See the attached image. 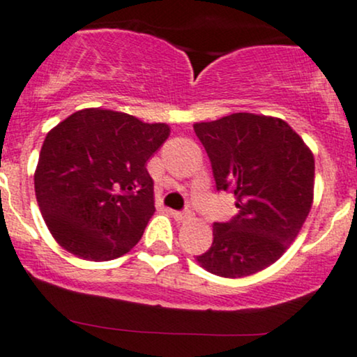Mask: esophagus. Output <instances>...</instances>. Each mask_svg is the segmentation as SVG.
Segmentation results:
<instances>
[{"mask_svg": "<svg viewBox=\"0 0 357 357\" xmlns=\"http://www.w3.org/2000/svg\"><path fill=\"white\" fill-rule=\"evenodd\" d=\"M173 218L176 221H179V223H184V221H188L191 218V215L186 211H173Z\"/></svg>", "mask_w": 357, "mask_h": 357, "instance_id": "obj_1", "label": "esophagus"}]
</instances>
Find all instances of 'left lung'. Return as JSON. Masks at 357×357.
I'll list each match as a JSON object with an SVG mask.
<instances>
[{
  "mask_svg": "<svg viewBox=\"0 0 357 357\" xmlns=\"http://www.w3.org/2000/svg\"><path fill=\"white\" fill-rule=\"evenodd\" d=\"M195 132L211 161L216 190L235 195L238 215L213 223V243L196 257L227 278L247 277L284 255L314 199V155L277 117L238 112L198 122Z\"/></svg>",
  "mask_w": 357,
  "mask_h": 357,
  "instance_id": "1",
  "label": "left lung"
}]
</instances>
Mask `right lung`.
<instances>
[{"label":"right lung","mask_w":357,"mask_h":357,"mask_svg":"<svg viewBox=\"0 0 357 357\" xmlns=\"http://www.w3.org/2000/svg\"><path fill=\"white\" fill-rule=\"evenodd\" d=\"M169 132L167 124L107 109L79 110L53 127L40 151L35 195L61 248L105 261L141 240L155 211L146 165Z\"/></svg>","instance_id":"add662e5"}]
</instances>
